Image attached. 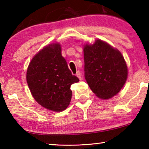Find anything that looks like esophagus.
I'll return each instance as SVG.
<instances>
[{
    "mask_svg": "<svg viewBox=\"0 0 149 149\" xmlns=\"http://www.w3.org/2000/svg\"><path fill=\"white\" fill-rule=\"evenodd\" d=\"M76 76L81 80V73L80 72V71H77V73H76Z\"/></svg>",
    "mask_w": 149,
    "mask_h": 149,
    "instance_id": "esophagus-1",
    "label": "esophagus"
}]
</instances>
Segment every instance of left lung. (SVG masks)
Here are the masks:
<instances>
[{"mask_svg":"<svg viewBox=\"0 0 149 149\" xmlns=\"http://www.w3.org/2000/svg\"><path fill=\"white\" fill-rule=\"evenodd\" d=\"M85 78L91 91L101 99L117 95L127 78V67L121 53L97 39L83 47Z\"/></svg>","mask_w":149,"mask_h":149,"instance_id":"obj_1","label":"left lung"}]
</instances>
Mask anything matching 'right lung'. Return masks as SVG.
Here are the masks:
<instances>
[{
    "label": "right lung",
    "instance_id": "add662e5",
    "mask_svg": "<svg viewBox=\"0 0 149 149\" xmlns=\"http://www.w3.org/2000/svg\"><path fill=\"white\" fill-rule=\"evenodd\" d=\"M26 81L32 96L42 107L55 112L70 104L71 85L79 81L72 74L62 56L60 43H52L39 51L27 69Z\"/></svg>",
    "mask_w": 149,
    "mask_h": 149
}]
</instances>
